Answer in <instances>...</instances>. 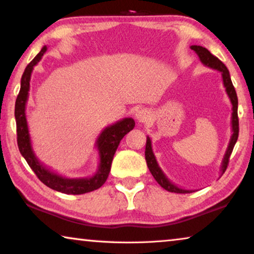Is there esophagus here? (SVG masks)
<instances>
[{
    "label": "esophagus",
    "instance_id": "esophagus-1",
    "mask_svg": "<svg viewBox=\"0 0 254 254\" xmlns=\"http://www.w3.org/2000/svg\"><path fill=\"white\" fill-rule=\"evenodd\" d=\"M150 118V112L146 109L138 110L137 112L135 113V119L138 121V123H145Z\"/></svg>",
    "mask_w": 254,
    "mask_h": 254
}]
</instances>
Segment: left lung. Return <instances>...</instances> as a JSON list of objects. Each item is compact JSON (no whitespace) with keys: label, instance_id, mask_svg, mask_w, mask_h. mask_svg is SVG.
I'll list each match as a JSON object with an SVG mask.
<instances>
[{"label":"left lung","instance_id":"8db88e82","mask_svg":"<svg viewBox=\"0 0 254 254\" xmlns=\"http://www.w3.org/2000/svg\"><path fill=\"white\" fill-rule=\"evenodd\" d=\"M191 49H192L194 53L198 55L199 60L201 63H203L205 66H207L209 68L216 69L221 73L222 76V81H223V86L226 88V93L229 97V100L231 102V105H233V113H231V137L229 141V144L227 146L226 153L223 156L222 163H221V173L223 174L225 171L227 170L228 163H229V157L231 152H233V149L235 144H236L237 138H238V131H240V128H238V116H237V108H238V100H237V95H236V90L233 86V82H231L230 79V74L228 68L226 67V65L222 63L219 58H216L215 56L209 53V51L206 49V48L201 47V46H191ZM145 160L146 164H148V167L150 172H151L152 176L154 180L159 183V186L163 187L165 190L170 191V192H175V193H190L193 192L194 190H187V189H182L180 187L175 186L170 179L165 175V173L163 170L159 167L158 165V161L156 159V156L152 151V145H151V139H150L149 136H146V144H145Z\"/></svg>","mask_w":254,"mask_h":254}]
</instances>
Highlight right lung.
Returning a JSON list of instances; mask_svg holds the SVG:
<instances>
[{"instance_id":"1","label":"right lung","mask_w":254,"mask_h":254,"mask_svg":"<svg viewBox=\"0 0 254 254\" xmlns=\"http://www.w3.org/2000/svg\"><path fill=\"white\" fill-rule=\"evenodd\" d=\"M47 51L45 46L41 51L36 55L31 63H29L21 76L20 90L18 94L16 105H14V118L17 125V143L21 156L27 161L29 167L35 173L40 181L45 183L49 188L60 191V192L67 194H82L86 192L94 191L104 185L108 179L111 164L115 156L116 150L118 148L119 143L128 131H130L135 127V121L131 118H125L117 121L116 124L110 125L98 136L95 143L98 156H100V163L96 173L89 178H65L63 175L57 174L50 168L45 166L33 150L31 136L28 131V125L26 120V103L28 100L29 81L34 66L41 61V58Z\"/></svg>"}]
</instances>
